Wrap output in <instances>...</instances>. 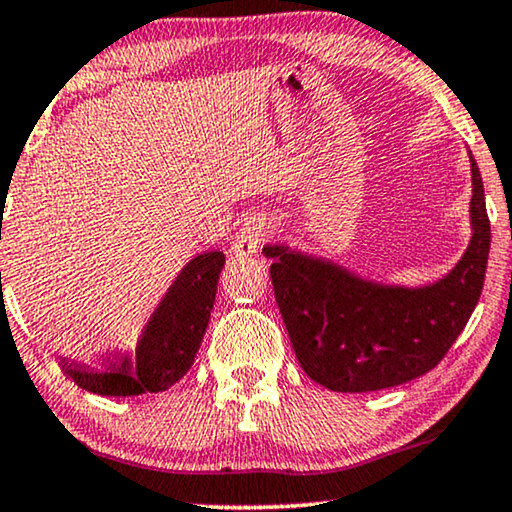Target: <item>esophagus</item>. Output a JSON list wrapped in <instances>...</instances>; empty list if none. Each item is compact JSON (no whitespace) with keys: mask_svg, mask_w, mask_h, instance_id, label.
Masks as SVG:
<instances>
[{"mask_svg":"<svg viewBox=\"0 0 512 512\" xmlns=\"http://www.w3.org/2000/svg\"><path fill=\"white\" fill-rule=\"evenodd\" d=\"M268 237H270V228L268 223H265V219H261V216H251V219L244 221V226L240 228V233H237V237L233 240L230 251L240 258L251 256L256 254L265 242H268Z\"/></svg>","mask_w":512,"mask_h":512,"instance_id":"1","label":"esophagus"}]
</instances>
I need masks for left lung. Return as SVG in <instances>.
I'll list each match as a JSON object with an SVG mask.
<instances>
[{
    "instance_id": "8db88e82",
    "label": "left lung",
    "mask_w": 512,
    "mask_h": 512,
    "mask_svg": "<svg viewBox=\"0 0 512 512\" xmlns=\"http://www.w3.org/2000/svg\"><path fill=\"white\" fill-rule=\"evenodd\" d=\"M473 237L450 275L419 289L384 286L324 258L268 244L270 277L300 368L342 394L410 382L436 368L471 319L485 284L489 216L471 156Z\"/></svg>"
}]
</instances>
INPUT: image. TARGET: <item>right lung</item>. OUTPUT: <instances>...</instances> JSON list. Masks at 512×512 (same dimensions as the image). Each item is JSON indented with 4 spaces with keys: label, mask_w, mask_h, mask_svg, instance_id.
Here are the masks:
<instances>
[{
    "label": "right lung",
    "mask_w": 512,
    "mask_h": 512,
    "mask_svg": "<svg viewBox=\"0 0 512 512\" xmlns=\"http://www.w3.org/2000/svg\"><path fill=\"white\" fill-rule=\"evenodd\" d=\"M223 263L226 256L221 251H207L186 263L146 324L135 349V363L130 356H121L100 373L60 359L65 375L81 389L100 396H139L170 389L193 366L212 314Z\"/></svg>",
    "instance_id": "add662e5"
}]
</instances>
